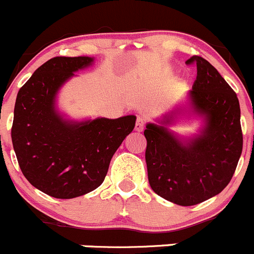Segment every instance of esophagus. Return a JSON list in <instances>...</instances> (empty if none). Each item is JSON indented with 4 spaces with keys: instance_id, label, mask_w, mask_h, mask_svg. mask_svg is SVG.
<instances>
[{
    "instance_id": "1",
    "label": "esophagus",
    "mask_w": 254,
    "mask_h": 254,
    "mask_svg": "<svg viewBox=\"0 0 254 254\" xmlns=\"http://www.w3.org/2000/svg\"><path fill=\"white\" fill-rule=\"evenodd\" d=\"M134 129L137 130V132H142V130L144 129V119H143L142 116H138L137 117V121H135Z\"/></svg>"
}]
</instances>
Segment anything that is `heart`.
I'll use <instances>...</instances> for the list:
<instances>
[{
  "mask_svg": "<svg viewBox=\"0 0 254 254\" xmlns=\"http://www.w3.org/2000/svg\"><path fill=\"white\" fill-rule=\"evenodd\" d=\"M182 84H183V85H185V82H184V81H183V82H182Z\"/></svg>",
  "mask_w": 254,
  "mask_h": 254,
  "instance_id": "obj_1",
  "label": "heart"
}]
</instances>
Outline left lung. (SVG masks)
Segmentation results:
<instances>
[{"label":"left lung","mask_w":254,"mask_h":254,"mask_svg":"<svg viewBox=\"0 0 254 254\" xmlns=\"http://www.w3.org/2000/svg\"><path fill=\"white\" fill-rule=\"evenodd\" d=\"M197 76L183 104L145 125L148 180L155 194L191 206L220 194L230 183L242 153L237 95L204 58L194 55ZM199 121L197 132L184 136L171 127Z\"/></svg>","instance_id":"8db88e82"}]
</instances>
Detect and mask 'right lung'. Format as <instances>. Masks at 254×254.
Listing matches in <instances>:
<instances>
[{
    "instance_id": "1",
    "label": "right lung",
    "mask_w": 254,
    "mask_h": 254,
    "mask_svg": "<svg viewBox=\"0 0 254 254\" xmlns=\"http://www.w3.org/2000/svg\"><path fill=\"white\" fill-rule=\"evenodd\" d=\"M94 63L92 57L53 58L17 95L11 133L19 168L34 188L57 199H74L99 188L135 125L134 115L74 120L59 109L63 86Z\"/></svg>"
}]
</instances>
